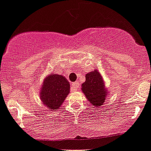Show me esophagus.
Masks as SVG:
<instances>
[{
	"instance_id": "1",
	"label": "esophagus",
	"mask_w": 151,
	"mask_h": 151,
	"mask_svg": "<svg viewBox=\"0 0 151 151\" xmlns=\"http://www.w3.org/2000/svg\"><path fill=\"white\" fill-rule=\"evenodd\" d=\"M78 87H79V83L78 81L73 82V83H72V84H71V89H72V91H74V92H76V90H78Z\"/></svg>"
}]
</instances>
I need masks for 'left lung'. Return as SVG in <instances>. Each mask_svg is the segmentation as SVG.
I'll return each instance as SVG.
<instances>
[{
	"mask_svg": "<svg viewBox=\"0 0 151 151\" xmlns=\"http://www.w3.org/2000/svg\"><path fill=\"white\" fill-rule=\"evenodd\" d=\"M81 91L94 108H100L109 95L103 76L98 70L86 74V81L81 84Z\"/></svg>",
	"mask_w": 151,
	"mask_h": 151,
	"instance_id": "1",
	"label": "left lung"
}]
</instances>
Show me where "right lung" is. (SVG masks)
Here are the masks:
<instances>
[{
  "label": "right lung",
  "mask_w": 151,
  "mask_h": 151,
  "mask_svg": "<svg viewBox=\"0 0 151 151\" xmlns=\"http://www.w3.org/2000/svg\"><path fill=\"white\" fill-rule=\"evenodd\" d=\"M70 88V82L65 76L50 73L43 80L39 94L40 98L47 109L56 111L69 95Z\"/></svg>",
  "instance_id": "right-lung-1"
}]
</instances>
